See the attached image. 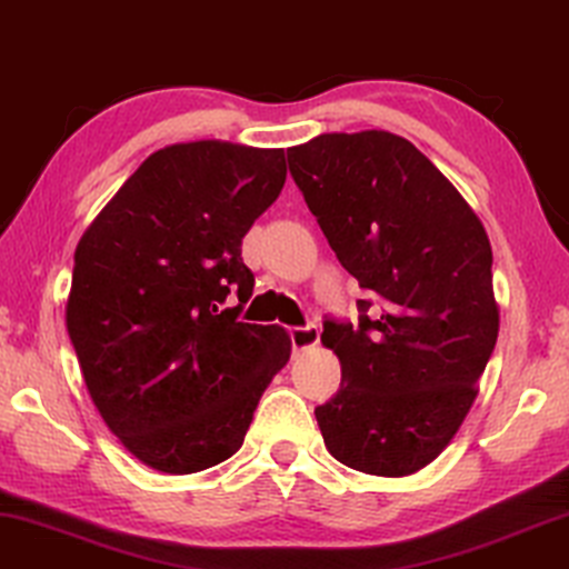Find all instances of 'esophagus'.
<instances>
[{"mask_svg":"<svg viewBox=\"0 0 569 569\" xmlns=\"http://www.w3.org/2000/svg\"><path fill=\"white\" fill-rule=\"evenodd\" d=\"M291 347H293V352H299V350H307V347H313L319 342V329L313 327V325H307V327H293L291 332Z\"/></svg>","mask_w":569,"mask_h":569,"instance_id":"esophagus-1","label":"esophagus"}]
</instances>
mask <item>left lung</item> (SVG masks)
Segmentation results:
<instances>
[{
	"mask_svg": "<svg viewBox=\"0 0 569 569\" xmlns=\"http://www.w3.org/2000/svg\"><path fill=\"white\" fill-rule=\"evenodd\" d=\"M303 201L370 299L360 319H327L342 366L313 409L329 455L401 478L457 435L498 339L486 227L439 168L393 132H329L288 148ZM377 303L372 305L371 301Z\"/></svg>",
	"mask_w": 569,
	"mask_h": 569,
	"instance_id": "obj_1",
	"label": "left lung"
}]
</instances>
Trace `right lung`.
<instances>
[{
	"label": "right lung",
	"mask_w": 569,
	"mask_h": 569,
	"mask_svg": "<svg viewBox=\"0 0 569 569\" xmlns=\"http://www.w3.org/2000/svg\"><path fill=\"white\" fill-rule=\"evenodd\" d=\"M283 183V150L178 142L127 178L76 248L66 327L83 383L152 470L232 457L291 358L283 327L240 321L256 286L242 237Z\"/></svg>",
	"instance_id": "add662e5"
}]
</instances>
